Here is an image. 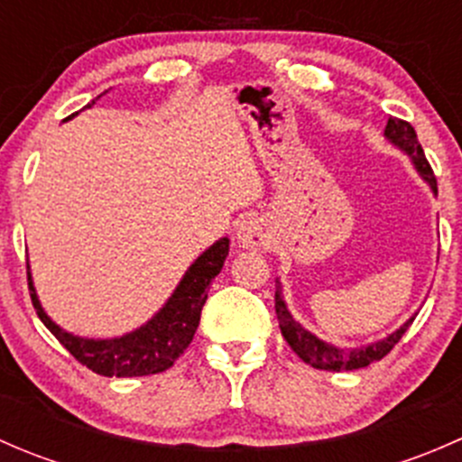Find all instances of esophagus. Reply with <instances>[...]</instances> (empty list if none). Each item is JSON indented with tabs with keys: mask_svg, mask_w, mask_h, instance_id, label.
<instances>
[{
	"mask_svg": "<svg viewBox=\"0 0 462 462\" xmlns=\"http://www.w3.org/2000/svg\"><path fill=\"white\" fill-rule=\"evenodd\" d=\"M236 241L239 245H244L245 250H259L268 244V232H265L263 223L259 218H248L239 226L236 230Z\"/></svg>",
	"mask_w": 462,
	"mask_h": 462,
	"instance_id": "1",
	"label": "esophagus"
}]
</instances>
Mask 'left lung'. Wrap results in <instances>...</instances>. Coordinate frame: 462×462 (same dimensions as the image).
Segmentation results:
<instances>
[{
	"label": "left lung",
	"instance_id": "8db88e82",
	"mask_svg": "<svg viewBox=\"0 0 462 462\" xmlns=\"http://www.w3.org/2000/svg\"><path fill=\"white\" fill-rule=\"evenodd\" d=\"M384 136L391 144H395L398 149H402L409 158H411L413 167L418 170V174L430 183V188L433 189V194H438V185H436V176H433L431 165L427 162L425 152H422L420 143H418L416 129L407 123V120L400 118H389L384 127ZM274 310H277V319H279V328H282L283 339L291 344L292 351L310 365L313 369H321V371H356V369H365V366L374 365V362L382 360L395 344L400 342L407 328L411 326V321L416 318H409L400 326L398 330H393L386 337L377 339V342L366 344V346H357V348H339L335 344L324 342L319 339L318 335H313L310 330H306L300 321H295V318L288 310L286 301H283V292H282V283L277 282V292H274Z\"/></svg>",
	"mask_w": 462,
	"mask_h": 462
}]
</instances>
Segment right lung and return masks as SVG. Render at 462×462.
<instances>
[{
  "label": "right lung",
  "mask_w": 462,
  "mask_h": 462,
  "mask_svg": "<svg viewBox=\"0 0 462 462\" xmlns=\"http://www.w3.org/2000/svg\"><path fill=\"white\" fill-rule=\"evenodd\" d=\"M96 100L88 102L85 109L96 105ZM73 116H69V118H73ZM227 253H230L227 236L209 245L201 257L189 265L176 291L167 300V304L147 324L123 335V337L88 339L60 328L42 309L35 286H32L31 265H26L32 309H35L37 318L44 321L46 328L58 337V342L93 374L105 377L162 374L170 366H174L180 353L192 342L199 321H201L203 304L208 300V288L212 279L221 273Z\"/></svg>",
  "instance_id": "add662e5"
}]
</instances>
